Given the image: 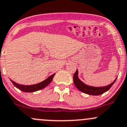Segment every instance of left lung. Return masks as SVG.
<instances>
[{
	"label": "left lung",
	"mask_w": 127,
	"mask_h": 127,
	"mask_svg": "<svg viewBox=\"0 0 127 127\" xmlns=\"http://www.w3.org/2000/svg\"><path fill=\"white\" fill-rule=\"evenodd\" d=\"M116 78L114 80V81L112 83H111L109 85H107L105 87H95L89 86V85H86L84 84L80 79L78 77V71L76 70L75 72L74 73V76H73V80L74 83L75 84V87L78 88L80 91H81L83 93H85L86 94L90 95H100L103 94L104 92H107V90L111 88L114 84L116 82Z\"/></svg>",
	"instance_id": "left-lung-1"
}]
</instances>
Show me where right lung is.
Wrapping results in <instances>:
<instances>
[{"label":"right lung","instance_id":"obj_1","mask_svg":"<svg viewBox=\"0 0 127 127\" xmlns=\"http://www.w3.org/2000/svg\"><path fill=\"white\" fill-rule=\"evenodd\" d=\"M55 75V74H53V75L48 77L47 79H45V80L42 81V82H40L39 84H34V85H20V84H17V83L13 81V80H11L12 84L14 85V86L18 88L19 90H20L23 91V92H24L29 93V92H36V91L43 89V88H44L45 87H47V85H48L51 82H52V80H53V78Z\"/></svg>","mask_w":127,"mask_h":127}]
</instances>
